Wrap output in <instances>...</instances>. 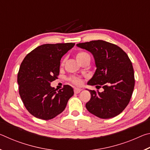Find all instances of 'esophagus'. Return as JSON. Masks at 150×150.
<instances>
[{"label":"esophagus","mask_w":150,"mask_h":150,"mask_svg":"<svg viewBox=\"0 0 150 150\" xmlns=\"http://www.w3.org/2000/svg\"><path fill=\"white\" fill-rule=\"evenodd\" d=\"M81 91H82V89H81V88H74V92H75V94L79 93Z\"/></svg>","instance_id":"34e87169"}]
</instances>
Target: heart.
<instances>
[{
  "instance_id": "obj_1",
  "label": "heart",
  "mask_w": 150,
  "mask_h": 150,
  "mask_svg": "<svg viewBox=\"0 0 150 150\" xmlns=\"http://www.w3.org/2000/svg\"><path fill=\"white\" fill-rule=\"evenodd\" d=\"M87 55H88L87 53H86L85 52H79L76 54L75 57L77 62H79L81 59H83V58L85 57L86 56H87ZM69 81L71 83H73V84L77 85H79L81 84V83H82L80 79L77 77H71L69 79Z\"/></svg>"
}]
</instances>
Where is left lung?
<instances>
[{
    "instance_id": "obj_1",
    "label": "left lung",
    "mask_w": 150,
    "mask_h": 150,
    "mask_svg": "<svg viewBox=\"0 0 150 150\" xmlns=\"http://www.w3.org/2000/svg\"><path fill=\"white\" fill-rule=\"evenodd\" d=\"M77 46L91 52L96 71L87 85L103 88V92L88 90L91 99L87 110L98 118H113L122 112L130 102L135 85L130 59L120 47L103 40L79 43Z\"/></svg>"
}]
</instances>
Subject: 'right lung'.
Instances as JSON below:
<instances>
[{
    "label": "right lung",
    "instance_id": "1",
    "mask_svg": "<svg viewBox=\"0 0 150 150\" xmlns=\"http://www.w3.org/2000/svg\"><path fill=\"white\" fill-rule=\"evenodd\" d=\"M75 43L44 44L28 54L18 73L19 94L25 107L35 117L42 120L55 118L65 110L73 88L64 85L62 89L51 87L57 79L60 61Z\"/></svg>",
    "mask_w": 150,
    "mask_h": 150
}]
</instances>
